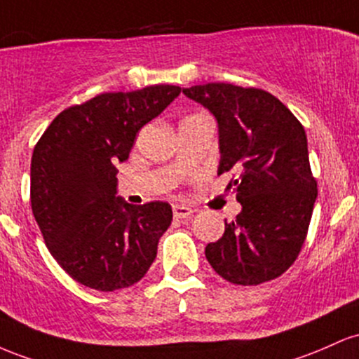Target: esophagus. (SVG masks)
<instances>
[{
    "label": "esophagus",
    "mask_w": 359,
    "mask_h": 359,
    "mask_svg": "<svg viewBox=\"0 0 359 359\" xmlns=\"http://www.w3.org/2000/svg\"><path fill=\"white\" fill-rule=\"evenodd\" d=\"M193 210L190 207H187V205H175V207H172V215H175V219H187Z\"/></svg>",
    "instance_id": "obj_1"
}]
</instances>
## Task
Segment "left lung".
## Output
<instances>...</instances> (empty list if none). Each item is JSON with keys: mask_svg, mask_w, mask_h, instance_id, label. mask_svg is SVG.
Segmentation results:
<instances>
[{"mask_svg": "<svg viewBox=\"0 0 359 359\" xmlns=\"http://www.w3.org/2000/svg\"><path fill=\"white\" fill-rule=\"evenodd\" d=\"M183 95L215 116L219 169L233 171L243 210L207 244L205 256L224 280L259 285L292 266L307 237L317 198L307 135L271 93L229 83L184 88Z\"/></svg>", "mask_w": 359, "mask_h": 359, "instance_id": "1", "label": "left lung"}]
</instances>
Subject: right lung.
I'll return each mask as SVG.
<instances>
[{"instance_id":"right-lung-1","label":"right lung","mask_w":359,"mask_h":359,"mask_svg":"<svg viewBox=\"0 0 359 359\" xmlns=\"http://www.w3.org/2000/svg\"><path fill=\"white\" fill-rule=\"evenodd\" d=\"M180 93L171 84L103 93L60 111L34 149V217L59 266L84 287H132L156 259L171 205L127 203L116 195V164L128 159L137 132Z\"/></svg>"}]
</instances>
